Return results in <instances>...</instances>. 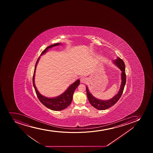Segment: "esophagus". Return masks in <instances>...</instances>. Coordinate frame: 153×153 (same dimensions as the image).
Masks as SVG:
<instances>
[{
	"label": "esophagus",
	"instance_id": "34e87169",
	"mask_svg": "<svg viewBox=\"0 0 153 153\" xmlns=\"http://www.w3.org/2000/svg\"><path fill=\"white\" fill-rule=\"evenodd\" d=\"M87 81L86 78L82 77L80 79V82L81 83H85Z\"/></svg>",
	"mask_w": 153,
	"mask_h": 153
}]
</instances>
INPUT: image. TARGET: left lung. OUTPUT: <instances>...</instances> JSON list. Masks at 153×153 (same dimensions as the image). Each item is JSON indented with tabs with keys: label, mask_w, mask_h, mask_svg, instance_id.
Instances as JSON below:
<instances>
[{
	"label": "left lung",
	"mask_w": 153,
	"mask_h": 153,
	"mask_svg": "<svg viewBox=\"0 0 153 153\" xmlns=\"http://www.w3.org/2000/svg\"><path fill=\"white\" fill-rule=\"evenodd\" d=\"M114 64L121 71V84L119 90L116 95L109 100H101L97 99L90 92L87 86H86L87 95L88 100L91 105L96 109L99 110H104L113 106L119 100L122 95L124 87L126 82V76L125 73V65L124 62L120 58H117L116 59L113 60Z\"/></svg>",
	"instance_id": "obj_1"
}]
</instances>
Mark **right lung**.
Wrapping results in <instances>:
<instances>
[{"label": "right lung", "mask_w": 153, "mask_h": 153, "mask_svg": "<svg viewBox=\"0 0 153 153\" xmlns=\"http://www.w3.org/2000/svg\"><path fill=\"white\" fill-rule=\"evenodd\" d=\"M61 45H62L61 43H57L56 44L49 46L46 47L45 49L41 53L40 56L45 54L47 51L51 48L57 46ZM40 58V56L38 58L37 60L36 63L35 64L33 76V85L34 88L35 89V92L36 93L37 97L40 101L41 102V103L44 105V106L46 107L47 108L53 111L63 110L64 109H66L71 104V102L72 101L73 95L74 94V91L80 84V80L78 79L75 82H74L73 83L70 85L68 88L62 94L56 97L48 98L41 95L39 92L38 91V90L37 89L36 87L35 86V80H34L36 68Z\"/></svg>", "instance_id": "1"}]
</instances>
